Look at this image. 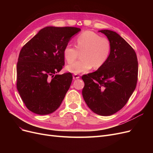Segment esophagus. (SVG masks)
<instances>
[{
	"mask_svg": "<svg viewBox=\"0 0 153 153\" xmlns=\"http://www.w3.org/2000/svg\"><path fill=\"white\" fill-rule=\"evenodd\" d=\"M73 78L74 80L78 79V78H80V75H78V74H74L73 76Z\"/></svg>",
	"mask_w": 153,
	"mask_h": 153,
	"instance_id": "1",
	"label": "esophagus"
}]
</instances>
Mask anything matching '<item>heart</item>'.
<instances>
[{"label": "heart", "mask_w": 153, "mask_h": 153, "mask_svg": "<svg viewBox=\"0 0 153 153\" xmlns=\"http://www.w3.org/2000/svg\"><path fill=\"white\" fill-rule=\"evenodd\" d=\"M111 43L105 37L93 31L86 30L75 39V47L68 44L64 48L63 55L68 62L76 59L80 53L81 59L66 66L69 72L78 74L87 72L92 68L98 69L103 66L110 56Z\"/></svg>", "instance_id": "heart-1"}]
</instances>
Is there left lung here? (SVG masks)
Masks as SVG:
<instances>
[{
  "label": "left lung",
  "instance_id": "left-lung-1",
  "mask_svg": "<svg viewBox=\"0 0 153 153\" xmlns=\"http://www.w3.org/2000/svg\"><path fill=\"white\" fill-rule=\"evenodd\" d=\"M100 32L110 41V56L98 70L82 76L85 84L82 95L92 112L108 116L123 108L135 91L138 61L135 50L117 33Z\"/></svg>",
  "mask_w": 153,
  "mask_h": 153
}]
</instances>
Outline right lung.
I'll return each mask as SVG.
<instances>
[{
    "mask_svg": "<svg viewBox=\"0 0 153 153\" xmlns=\"http://www.w3.org/2000/svg\"><path fill=\"white\" fill-rule=\"evenodd\" d=\"M80 30L73 27H45L22 47L16 66V87L31 112L47 115L61 105L73 76L71 73L55 74L64 65V47Z\"/></svg>",
    "mask_w": 153,
    "mask_h": 153,
    "instance_id": "right-lung-1",
    "label": "right lung"
}]
</instances>
